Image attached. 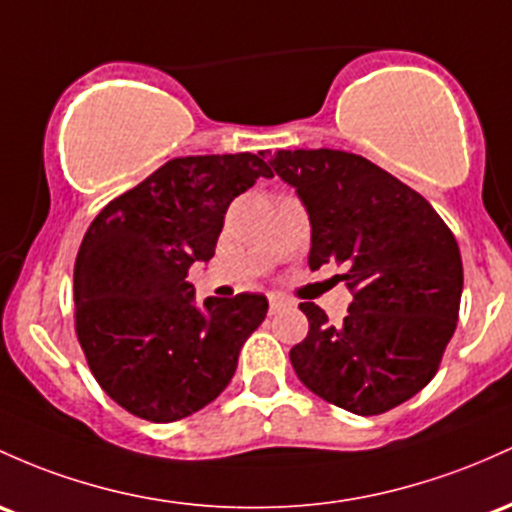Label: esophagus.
<instances>
[{"label":"esophagus","instance_id":"1","mask_svg":"<svg viewBox=\"0 0 512 512\" xmlns=\"http://www.w3.org/2000/svg\"><path fill=\"white\" fill-rule=\"evenodd\" d=\"M286 306H289V301L282 299V296H269V313H279Z\"/></svg>","mask_w":512,"mask_h":512}]
</instances>
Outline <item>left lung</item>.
Wrapping results in <instances>:
<instances>
[{"label":"left lung","instance_id":"8db88e82","mask_svg":"<svg viewBox=\"0 0 512 512\" xmlns=\"http://www.w3.org/2000/svg\"><path fill=\"white\" fill-rule=\"evenodd\" d=\"M269 165L308 211V267L342 265L338 279L352 294L338 325L316 303H299L308 335L291 347V367L306 389L350 413L401 406L430 384L457 328L464 272L452 230L362 155L277 150Z\"/></svg>","mask_w":512,"mask_h":512}]
</instances>
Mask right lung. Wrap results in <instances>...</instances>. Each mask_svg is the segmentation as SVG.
I'll use <instances>...</instances> for the list:
<instances>
[{
  "mask_svg": "<svg viewBox=\"0 0 512 512\" xmlns=\"http://www.w3.org/2000/svg\"><path fill=\"white\" fill-rule=\"evenodd\" d=\"M272 177L260 155L174 157L99 211L75 262V330L99 386L150 423L209 406L267 316L262 294L194 306L230 201Z\"/></svg>",
  "mask_w": 512,
  "mask_h": 512,
  "instance_id": "right-lung-1",
  "label": "right lung"
}]
</instances>
